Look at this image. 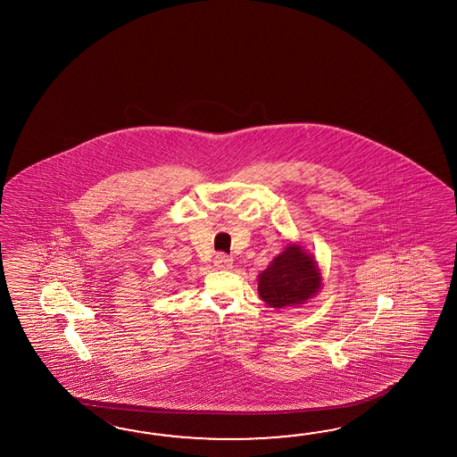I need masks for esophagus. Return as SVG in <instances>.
<instances>
[{"label":"esophagus","instance_id":"1","mask_svg":"<svg viewBox=\"0 0 457 457\" xmlns=\"http://www.w3.org/2000/svg\"><path fill=\"white\" fill-rule=\"evenodd\" d=\"M233 260L230 256H227L225 253H219L214 258V266L217 270H230L232 268Z\"/></svg>","mask_w":457,"mask_h":457}]
</instances>
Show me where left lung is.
<instances>
[{
  "label": "left lung",
  "instance_id": "8db88e82",
  "mask_svg": "<svg viewBox=\"0 0 457 457\" xmlns=\"http://www.w3.org/2000/svg\"><path fill=\"white\" fill-rule=\"evenodd\" d=\"M321 274L313 256L292 243L258 276V292L270 307L301 305L320 291Z\"/></svg>",
  "mask_w": 457,
  "mask_h": 457
}]
</instances>
